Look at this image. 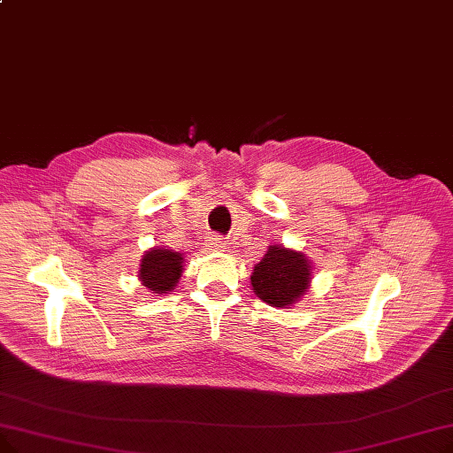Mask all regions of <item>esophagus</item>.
Returning <instances> with one entry per match:
<instances>
[{"label":"esophagus","mask_w":453,"mask_h":453,"mask_svg":"<svg viewBox=\"0 0 453 453\" xmlns=\"http://www.w3.org/2000/svg\"><path fill=\"white\" fill-rule=\"evenodd\" d=\"M207 248H209V250H214V251H224L226 242H224L220 237H212V239L209 241Z\"/></svg>","instance_id":"obj_1"}]
</instances>
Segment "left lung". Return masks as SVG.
Returning a JSON list of instances; mask_svg holds the SVG:
<instances>
[{
  "instance_id": "8db88e82",
  "label": "left lung",
  "mask_w": 453,
  "mask_h": 453,
  "mask_svg": "<svg viewBox=\"0 0 453 453\" xmlns=\"http://www.w3.org/2000/svg\"><path fill=\"white\" fill-rule=\"evenodd\" d=\"M309 281L311 266L305 253L281 246H270L251 273L253 292L273 307L296 303L305 294Z\"/></svg>"
}]
</instances>
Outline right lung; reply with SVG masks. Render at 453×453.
<instances>
[{"instance_id": "add662e5", "label": "right lung", "mask_w": 453, "mask_h": 453, "mask_svg": "<svg viewBox=\"0 0 453 453\" xmlns=\"http://www.w3.org/2000/svg\"><path fill=\"white\" fill-rule=\"evenodd\" d=\"M183 272V257L181 253H175L172 250L155 248L148 251L142 257L141 265V280L146 288L155 294H166L170 292Z\"/></svg>"}]
</instances>
